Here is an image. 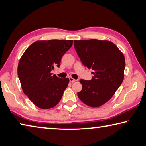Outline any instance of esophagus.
I'll use <instances>...</instances> for the list:
<instances>
[{"mask_svg":"<svg viewBox=\"0 0 146 146\" xmlns=\"http://www.w3.org/2000/svg\"><path fill=\"white\" fill-rule=\"evenodd\" d=\"M69 79H70V82H76V81L77 80H76V79H74V78H71V77H70Z\"/></svg>","mask_w":146,"mask_h":146,"instance_id":"esophagus-1","label":"esophagus"}]
</instances>
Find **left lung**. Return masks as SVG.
<instances>
[{
    "label": "left lung",
    "mask_w": 146,
    "mask_h": 146,
    "mask_svg": "<svg viewBox=\"0 0 146 146\" xmlns=\"http://www.w3.org/2000/svg\"><path fill=\"white\" fill-rule=\"evenodd\" d=\"M74 47L83 65L94 71L91 80H80L82 89L78 97L86 105L99 107L107 102L122 84L124 56L115 44L108 40H74Z\"/></svg>",
    "instance_id": "left-lung-1"
}]
</instances>
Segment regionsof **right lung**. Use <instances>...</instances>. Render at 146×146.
Listing matches in <instances>:
<instances>
[{
  "instance_id": "right-lung-1",
  "label": "right lung",
  "mask_w": 146,
  "mask_h": 146,
  "mask_svg": "<svg viewBox=\"0 0 146 146\" xmlns=\"http://www.w3.org/2000/svg\"><path fill=\"white\" fill-rule=\"evenodd\" d=\"M72 45V40L36 41L20 59L17 72L23 92L37 107L49 109L60 102L70 80L51 71L55 66L60 67L62 57Z\"/></svg>"
}]
</instances>
